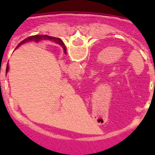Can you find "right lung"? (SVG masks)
<instances>
[{"label": "right lung", "instance_id": "right-lung-1", "mask_svg": "<svg viewBox=\"0 0 155 155\" xmlns=\"http://www.w3.org/2000/svg\"><path fill=\"white\" fill-rule=\"evenodd\" d=\"M42 39H48V40H51V41H53V42H57V43H59V44L61 45V46H63V48H64V53L66 54V53H67L65 45L64 44V42H63V41L61 40V39H59V38H56V37L50 36V35H31V36L28 37V38H26L25 39H24V40L21 41V42H20L18 45L17 47H19V46H21V45H22L23 43H25V42H30V41H35V42H38L39 41L42 40ZM8 69H9V67H8V65H7L6 72H8Z\"/></svg>", "mask_w": 155, "mask_h": 155}]
</instances>
